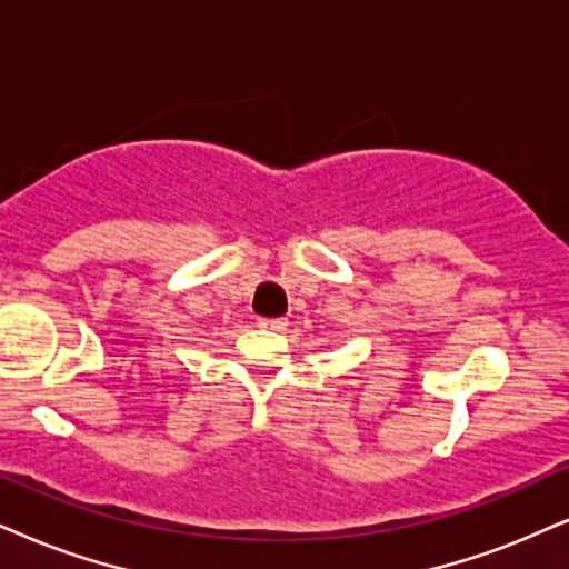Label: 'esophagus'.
<instances>
[{"instance_id":"1","label":"esophagus","mask_w":569,"mask_h":569,"mask_svg":"<svg viewBox=\"0 0 569 569\" xmlns=\"http://www.w3.org/2000/svg\"><path fill=\"white\" fill-rule=\"evenodd\" d=\"M257 326L264 328V330H283L286 328V320L283 318H260Z\"/></svg>"}]
</instances>
